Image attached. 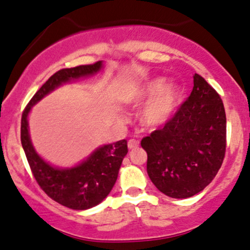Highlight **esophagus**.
Segmentation results:
<instances>
[{"label":"esophagus","instance_id":"obj_1","mask_svg":"<svg viewBox=\"0 0 250 250\" xmlns=\"http://www.w3.org/2000/svg\"><path fill=\"white\" fill-rule=\"evenodd\" d=\"M138 145H139V142L136 139H130L127 142L128 148H136V147H138Z\"/></svg>","mask_w":250,"mask_h":250}]
</instances>
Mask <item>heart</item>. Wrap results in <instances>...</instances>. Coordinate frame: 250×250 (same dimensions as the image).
Listing matches in <instances>:
<instances>
[{
	"label": "heart",
	"mask_w": 250,
	"mask_h": 250,
	"mask_svg": "<svg viewBox=\"0 0 250 250\" xmlns=\"http://www.w3.org/2000/svg\"><path fill=\"white\" fill-rule=\"evenodd\" d=\"M182 98L178 85H167L164 78H155L134 86L125 95V103L138 106L147 103L142 111V123L147 127L167 124L177 110Z\"/></svg>",
	"instance_id": "obj_1"
}]
</instances>
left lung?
<instances>
[{"instance_id": "8db88e82", "label": "left lung", "mask_w": 250, "mask_h": 250, "mask_svg": "<svg viewBox=\"0 0 250 250\" xmlns=\"http://www.w3.org/2000/svg\"><path fill=\"white\" fill-rule=\"evenodd\" d=\"M227 118L222 99L201 75L191 94L161 130L142 139L147 175L159 191L188 198L211 183L226 153Z\"/></svg>"}]
</instances>
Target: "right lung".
I'll use <instances>...</instances> for the list:
<instances>
[{
	"mask_svg": "<svg viewBox=\"0 0 250 250\" xmlns=\"http://www.w3.org/2000/svg\"><path fill=\"white\" fill-rule=\"evenodd\" d=\"M103 68V61H98L93 64L60 69L41 86L22 113V147L36 182L52 200L73 210L93 208L107 197L127 153V142L123 139L103 145L79 164L72 167H58L44 161L35 151L28 127V116L33 106L55 88L73 80L92 77Z\"/></svg>",
	"mask_w": 250,
	"mask_h": 250,
	"instance_id": "obj_1",
	"label": "right lung"
}]
</instances>
